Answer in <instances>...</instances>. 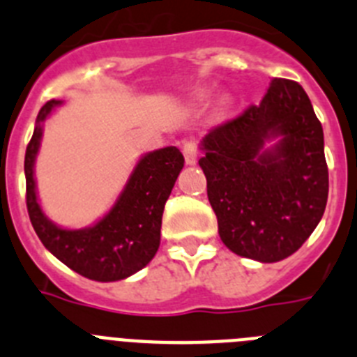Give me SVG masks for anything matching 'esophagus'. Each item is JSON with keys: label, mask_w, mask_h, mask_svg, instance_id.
Segmentation results:
<instances>
[{"label": "esophagus", "mask_w": 357, "mask_h": 357, "mask_svg": "<svg viewBox=\"0 0 357 357\" xmlns=\"http://www.w3.org/2000/svg\"><path fill=\"white\" fill-rule=\"evenodd\" d=\"M182 151H184V159L188 164H195L197 162L198 157V143L195 139L185 141L184 146H182Z\"/></svg>", "instance_id": "obj_1"}]
</instances>
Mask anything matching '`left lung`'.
<instances>
[{"label":"left lung","instance_id":"left-lung-1","mask_svg":"<svg viewBox=\"0 0 357 357\" xmlns=\"http://www.w3.org/2000/svg\"><path fill=\"white\" fill-rule=\"evenodd\" d=\"M275 137L278 144L264 149ZM202 150L198 164L225 247L261 263L295 254L329 195L324 130L302 85L273 78L261 103L214 127Z\"/></svg>","mask_w":357,"mask_h":357}]
</instances>
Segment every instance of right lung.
I'll return each instance as SVG.
<instances>
[{"mask_svg":"<svg viewBox=\"0 0 357 357\" xmlns=\"http://www.w3.org/2000/svg\"><path fill=\"white\" fill-rule=\"evenodd\" d=\"M61 100H50L37 114V125L24 155L28 216L43 245L80 275L100 282L121 280L139 272L159 250L164 204L184 168L175 146L150 151L137 162L114 207L93 227L68 230L44 216L36 195L33 162L43 137V121Z\"/></svg>","mask_w":357,"mask_h":357,"instance_id":"add662e5","label":"right lung"}]
</instances>
